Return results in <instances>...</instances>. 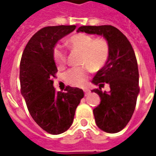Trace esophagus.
<instances>
[{"instance_id":"34e87169","label":"esophagus","mask_w":156,"mask_h":156,"mask_svg":"<svg viewBox=\"0 0 156 156\" xmlns=\"http://www.w3.org/2000/svg\"><path fill=\"white\" fill-rule=\"evenodd\" d=\"M90 94V90H88V89H85L84 90V95L85 96H87L88 94Z\"/></svg>"}]
</instances>
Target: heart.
<instances>
[{
    "instance_id": "obj_1",
    "label": "heart",
    "mask_w": 156,
    "mask_h": 156,
    "mask_svg": "<svg viewBox=\"0 0 156 156\" xmlns=\"http://www.w3.org/2000/svg\"><path fill=\"white\" fill-rule=\"evenodd\" d=\"M66 45L71 51L81 52L80 68L69 69L65 78L68 83L76 87H83L89 78V73L98 71L108 61L110 52L108 41L104 37L94 38L86 33H77L66 41ZM52 57L58 68H62L67 63V51L61 46H56L52 50Z\"/></svg>"
}]
</instances>
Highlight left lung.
<instances>
[{
	"label": "left lung",
	"mask_w": 156,
	"mask_h": 156,
	"mask_svg": "<svg viewBox=\"0 0 156 156\" xmlns=\"http://www.w3.org/2000/svg\"><path fill=\"white\" fill-rule=\"evenodd\" d=\"M77 32L104 36L109 43L108 61L92 81L98 86L92 92L101 98L100 105L94 109V115L100 129L110 134L118 133L130 120L140 93L134 49L127 37L113 26H82ZM105 84L110 86L108 92L101 91Z\"/></svg>",
	"instance_id": "8db88e82"
}]
</instances>
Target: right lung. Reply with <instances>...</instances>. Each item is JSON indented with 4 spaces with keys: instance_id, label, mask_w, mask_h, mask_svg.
<instances>
[{
    "instance_id": "obj_1",
    "label": "right lung",
    "mask_w": 156,
    "mask_h": 156,
    "mask_svg": "<svg viewBox=\"0 0 156 156\" xmlns=\"http://www.w3.org/2000/svg\"><path fill=\"white\" fill-rule=\"evenodd\" d=\"M76 26H53L39 30L29 40L20 62L21 93L30 115L39 126L51 134L68 130L84 94L67 86L57 92L53 78L58 68L52 57L57 41L74 31Z\"/></svg>"
}]
</instances>
